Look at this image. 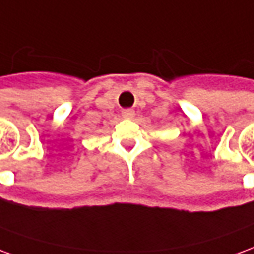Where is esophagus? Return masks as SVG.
I'll use <instances>...</instances> for the list:
<instances>
[{
  "mask_svg": "<svg viewBox=\"0 0 254 254\" xmlns=\"http://www.w3.org/2000/svg\"><path fill=\"white\" fill-rule=\"evenodd\" d=\"M134 115H135V113H134L132 109H123V111H122V116H123L124 119H132L134 118Z\"/></svg>",
  "mask_w": 254,
  "mask_h": 254,
  "instance_id": "esophagus-1",
  "label": "esophagus"
}]
</instances>
